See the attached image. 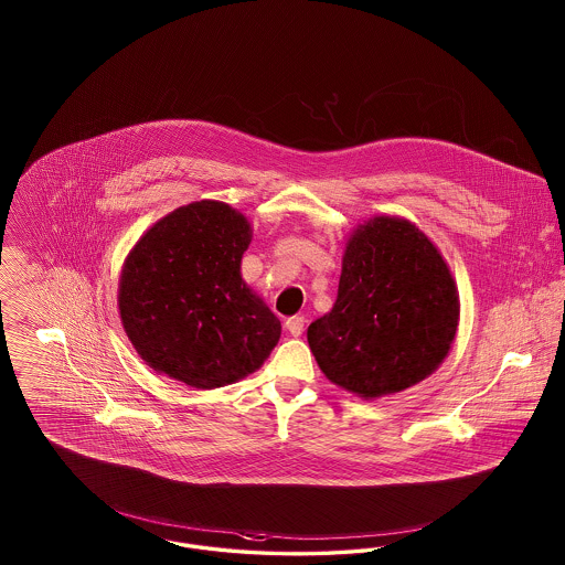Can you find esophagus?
Instances as JSON below:
<instances>
[{"mask_svg":"<svg viewBox=\"0 0 565 565\" xmlns=\"http://www.w3.org/2000/svg\"><path fill=\"white\" fill-rule=\"evenodd\" d=\"M286 328L292 337H300L302 330H305V318L302 316H295V318H288L286 320Z\"/></svg>","mask_w":565,"mask_h":565,"instance_id":"1","label":"esophagus"}]
</instances>
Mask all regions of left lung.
I'll list each match as a JSON object with an SVG mask.
<instances>
[{
  "label": "left lung",
  "mask_w": 565,
  "mask_h": 565,
  "mask_svg": "<svg viewBox=\"0 0 565 565\" xmlns=\"http://www.w3.org/2000/svg\"><path fill=\"white\" fill-rule=\"evenodd\" d=\"M457 320L456 281L436 245L404 217L375 215L351 233L337 300L307 341L323 375L371 401L430 376Z\"/></svg>",
  "instance_id": "8db88e82"
}]
</instances>
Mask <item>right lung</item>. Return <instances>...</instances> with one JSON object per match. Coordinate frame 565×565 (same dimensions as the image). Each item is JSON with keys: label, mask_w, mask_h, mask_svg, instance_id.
I'll list each match as a JSON object with an SVG mask.
<instances>
[{"label": "right lung", "mask_w": 565, "mask_h": 565, "mask_svg": "<svg viewBox=\"0 0 565 565\" xmlns=\"http://www.w3.org/2000/svg\"><path fill=\"white\" fill-rule=\"evenodd\" d=\"M249 242L245 215L220 201H194L135 243L120 273L118 309L150 369L214 390L265 364L281 322L243 281Z\"/></svg>", "instance_id": "right-lung-1"}]
</instances>
